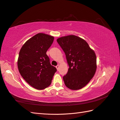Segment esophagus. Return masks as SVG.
<instances>
[{"label": "esophagus", "mask_w": 120, "mask_h": 120, "mask_svg": "<svg viewBox=\"0 0 120 120\" xmlns=\"http://www.w3.org/2000/svg\"><path fill=\"white\" fill-rule=\"evenodd\" d=\"M56 68H57V70L58 71H59V65H57L56 67Z\"/></svg>", "instance_id": "esophagus-1"}]
</instances>
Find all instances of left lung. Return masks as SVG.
I'll list each match as a JSON object with an SVG mask.
<instances>
[{
  "instance_id": "obj_1",
  "label": "left lung",
  "mask_w": 120,
  "mask_h": 120,
  "mask_svg": "<svg viewBox=\"0 0 120 120\" xmlns=\"http://www.w3.org/2000/svg\"><path fill=\"white\" fill-rule=\"evenodd\" d=\"M57 41L66 56L69 66L63 77L65 86L73 90L82 88L89 82L96 70V57L85 40L74 35L58 38Z\"/></svg>"
}]
</instances>
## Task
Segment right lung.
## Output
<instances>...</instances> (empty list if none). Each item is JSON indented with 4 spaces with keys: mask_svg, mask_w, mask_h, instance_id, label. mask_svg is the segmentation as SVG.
I'll list each match as a JSON object with an SVG mask.
<instances>
[{
    "mask_svg": "<svg viewBox=\"0 0 120 120\" xmlns=\"http://www.w3.org/2000/svg\"><path fill=\"white\" fill-rule=\"evenodd\" d=\"M53 40L52 36L39 33L27 41L20 50L17 60L19 73L28 83L38 90L49 86L57 72L46 55Z\"/></svg>",
    "mask_w": 120,
    "mask_h": 120,
    "instance_id": "obj_1",
    "label": "right lung"
}]
</instances>
